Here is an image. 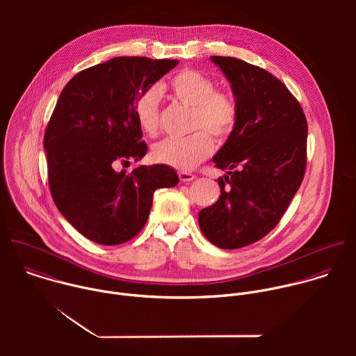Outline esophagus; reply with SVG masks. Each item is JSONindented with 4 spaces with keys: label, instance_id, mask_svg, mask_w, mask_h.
<instances>
[{
    "label": "esophagus",
    "instance_id": "esophagus-1",
    "mask_svg": "<svg viewBox=\"0 0 356 356\" xmlns=\"http://www.w3.org/2000/svg\"><path fill=\"white\" fill-rule=\"evenodd\" d=\"M179 177H180V181L186 183V181H191L195 179V176L193 173H188V172H179Z\"/></svg>",
    "mask_w": 356,
    "mask_h": 356
}]
</instances>
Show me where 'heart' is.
<instances>
[{
  "instance_id": "heart-1",
  "label": "heart",
  "mask_w": 356,
  "mask_h": 356,
  "mask_svg": "<svg viewBox=\"0 0 356 356\" xmlns=\"http://www.w3.org/2000/svg\"><path fill=\"white\" fill-rule=\"evenodd\" d=\"M166 91L183 106L190 107L187 129L193 131L184 138H169L152 149L155 162L190 170L207 159L214 149L213 135L222 142L231 136L238 122V104L228 90L216 88L213 77L195 69H183L175 74ZM161 92L150 87L140 94L135 104V117L140 129L156 136L161 131Z\"/></svg>"
}]
</instances>
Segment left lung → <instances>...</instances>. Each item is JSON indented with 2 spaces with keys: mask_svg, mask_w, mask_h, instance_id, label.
<instances>
[{
  "mask_svg": "<svg viewBox=\"0 0 356 356\" xmlns=\"http://www.w3.org/2000/svg\"><path fill=\"white\" fill-rule=\"evenodd\" d=\"M238 104V122L213 158L228 170L221 195L198 213L204 236L221 249L268 235L286 213L307 163V121L296 97L273 74L236 58L211 56Z\"/></svg>",
  "mask_w": 356,
  "mask_h": 356,
  "instance_id": "obj_1",
  "label": "left lung"
}]
</instances>
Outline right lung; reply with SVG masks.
<instances>
[{
  "label": "right lung",
  "mask_w": 356,
  "mask_h": 356,
  "mask_svg": "<svg viewBox=\"0 0 356 356\" xmlns=\"http://www.w3.org/2000/svg\"><path fill=\"white\" fill-rule=\"evenodd\" d=\"M179 60L121 56L77 73L62 90L44 131L52 198L86 238L120 245L145 227L156 188L179 183L166 165H120L147 152L135 117L136 99Z\"/></svg>",
  "instance_id": "obj_1"
}]
</instances>
